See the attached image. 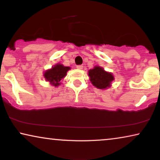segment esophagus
Returning a JSON list of instances; mask_svg holds the SVG:
<instances>
[{"mask_svg": "<svg viewBox=\"0 0 160 160\" xmlns=\"http://www.w3.org/2000/svg\"><path fill=\"white\" fill-rule=\"evenodd\" d=\"M76 68L78 69V70H82L83 69V65H77V66H76Z\"/></svg>", "mask_w": 160, "mask_h": 160, "instance_id": "34e87169", "label": "esophagus"}]
</instances>
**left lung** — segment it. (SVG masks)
<instances>
[{
  "mask_svg": "<svg viewBox=\"0 0 160 160\" xmlns=\"http://www.w3.org/2000/svg\"><path fill=\"white\" fill-rule=\"evenodd\" d=\"M88 75L93 86L100 89H106L111 87V83L114 80L112 73L106 71L102 67L98 65L89 70Z\"/></svg>",
  "mask_w": 160,
  "mask_h": 160,
  "instance_id": "obj_1",
  "label": "left lung"
}]
</instances>
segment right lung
I'll list each match as a JSON object with an SVG mask.
<instances>
[{"label":"right lung","mask_w":160,"mask_h":160,"mask_svg":"<svg viewBox=\"0 0 160 160\" xmlns=\"http://www.w3.org/2000/svg\"><path fill=\"white\" fill-rule=\"evenodd\" d=\"M69 70H71L70 67L64 66L60 63H57L52 67V68L45 71L43 77L52 86L58 87L61 84V80L66 76L67 72Z\"/></svg>","instance_id":"obj_1"}]
</instances>
